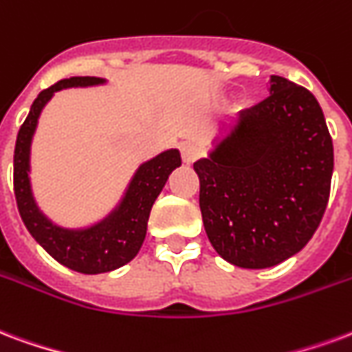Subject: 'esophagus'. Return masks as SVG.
<instances>
[{
    "label": "esophagus",
    "mask_w": 352,
    "mask_h": 352,
    "mask_svg": "<svg viewBox=\"0 0 352 352\" xmlns=\"http://www.w3.org/2000/svg\"><path fill=\"white\" fill-rule=\"evenodd\" d=\"M201 155V151L197 147L196 143H190V142H184L181 145V156H183V162L184 164H192L196 162L197 158Z\"/></svg>",
    "instance_id": "obj_1"
}]
</instances>
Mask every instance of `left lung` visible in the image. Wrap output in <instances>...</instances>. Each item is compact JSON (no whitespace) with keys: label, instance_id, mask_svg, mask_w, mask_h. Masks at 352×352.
<instances>
[{"label":"left lung","instance_id":"8db88e82","mask_svg":"<svg viewBox=\"0 0 352 352\" xmlns=\"http://www.w3.org/2000/svg\"><path fill=\"white\" fill-rule=\"evenodd\" d=\"M194 169L216 252L242 269L274 267L308 244L329 203L334 147L321 106L272 76L270 95L223 126Z\"/></svg>","mask_w":352,"mask_h":352}]
</instances>
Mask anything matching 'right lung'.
Segmentation results:
<instances>
[{"instance_id": "1", "label": "right lung", "mask_w": 352, "mask_h": 352, "mask_svg": "<svg viewBox=\"0 0 352 352\" xmlns=\"http://www.w3.org/2000/svg\"><path fill=\"white\" fill-rule=\"evenodd\" d=\"M100 82V78H69L41 91L18 130L14 145V197L25 228L56 261L82 274L110 272L136 257L145 241L151 207L162 192L169 173L181 166V155L177 149L166 151L140 166L121 205L95 228L69 231L50 223L38 212L31 196L28 171L31 138L41 110L56 91L76 85H95Z\"/></svg>"}]
</instances>
